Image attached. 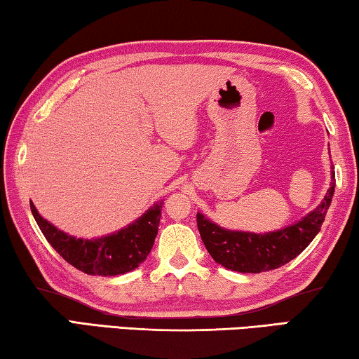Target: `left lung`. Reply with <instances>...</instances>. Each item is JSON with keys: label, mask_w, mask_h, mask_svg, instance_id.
<instances>
[{"label": "left lung", "mask_w": 359, "mask_h": 359, "mask_svg": "<svg viewBox=\"0 0 359 359\" xmlns=\"http://www.w3.org/2000/svg\"><path fill=\"white\" fill-rule=\"evenodd\" d=\"M332 168V165H331ZM336 173L331 170V186L313 211L296 222L273 232L231 231L197 213V227L202 242L213 259L229 270L242 273H261L278 269L312 243L326 218L332 202Z\"/></svg>", "instance_id": "8db88e82"}]
</instances>
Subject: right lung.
I'll return each instance as SVG.
<instances>
[{
    "label": "right lung",
    "instance_id": "add662e5",
    "mask_svg": "<svg viewBox=\"0 0 359 359\" xmlns=\"http://www.w3.org/2000/svg\"><path fill=\"white\" fill-rule=\"evenodd\" d=\"M162 205L163 201L156 202L128 226L98 238L69 235L44 219L33 202L30 208L46 240L65 261L87 275L114 277L132 272L148 257L158 231Z\"/></svg>",
    "mask_w": 359,
    "mask_h": 359
}]
</instances>
